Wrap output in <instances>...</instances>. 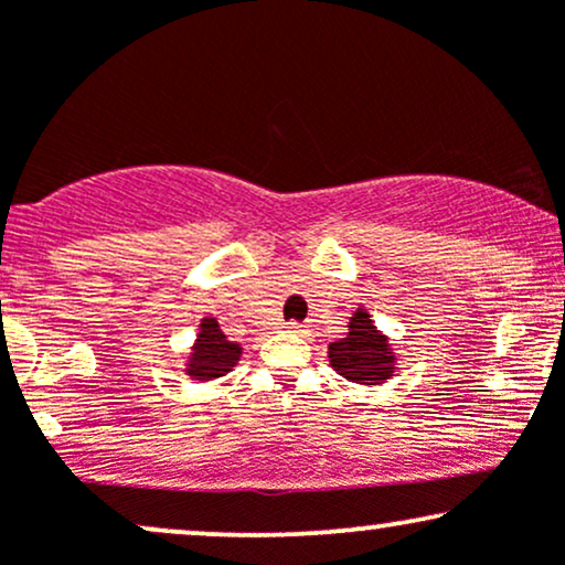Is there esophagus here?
Listing matches in <instances>:
<instances>
[{
    "label": "esophagus",
    "instance_id": "1",
    "mask_svg": "<svg viewBox=\"0 0 565 565\" xmlns=\"http://www.w3.org/2000/svg\"><path fill=\"white\" fill-rule=\"evenodd\" d=\"M284 329H287V332H291V334H300L302 332V323L287 321V323H284Z\"/></svg>",
    "mask_w": 565,
    "mask_h": 565
}]
</instances>
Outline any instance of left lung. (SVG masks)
Here are the masks:
<instances>
[{"instance_id": "left-lung-1", "label": "left lung", "mask_w": 565, "mask_h": 565, "mask_svg": "<svg viewBox=\"0 0 565 565\" xmlns=\"http://www.w3.org/2000/svg\"><path fill=\"white\" fill-rule=\"evenodd\" d=\"M329 366L359 385H382L393 377L395 353L391 340L374 327L364 308L350 316L348 334L329 345Z\"/></svg>"}]
</instances>
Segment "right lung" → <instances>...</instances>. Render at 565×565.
Wrapping results in <instances>:
<instances>
[{"label":"right lung","mask_w":565,"mask_h":565,"mask_svg":"<svg viewBox=\"0 0 565 565\" xmlns=\"http://www.w3.org/2000/svg\"><path fill=\"white\" fill-rule=\"evenodd\" d=\"M238 359H242V345L225 337L217 319H201L191 359L185 364V374L199 382L225 377L238 364Z\"/></svg>","instance_id":"add662e5"}]
</instances>
